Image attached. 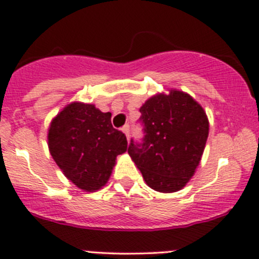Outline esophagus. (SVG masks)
<instances>
[{"label": "esophagus", "mask_w": 259, "mask_h": 259, "mask_svg": "<svg viewBox=\"0 0 259 259\" xmlns=\"http://www.w3.org/2000/svg\"><path fill=\"white\" fill-rule=\"evenodd\" d=\"M122 132H123L124 135H126L127 140H128V138H130V126H128V124H126V126L122 127Z\"/></svg>", "instance_id": "1"}]
</instances>
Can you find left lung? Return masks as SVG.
I'll use <instances>...</instances> for the list:
<instances>
[{
	"instance_id": "8db88e82",
	"label": "left lung",
	"mask_w": 259,
	"mask_h": 259,
	"mask_svg": "<svg viewBox=\"0 0 259 259\" xmlns=\"http://www.w3.org/2000/svg\"><path fill=\"white\" fill-rule=\"evenodd\" d=\"M140 112L144 138L142 143L131 141L130 157L153 190L179 191L201 160L208 137L206 112L179 90L149 97Z\"/></svg>"
}]
</instances>
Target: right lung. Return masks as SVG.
Returning a JSON list of instances; mask_svg holds the SVG:
<instances>
[{
	"label": "right lung",
	"instance_id": "1",
	"mask_svg": "<svg viewBox=\"0 0 259 259\" xmlns=\"http://www.w3.org/2000/svg\"><path fill=\"white\" fill-rule=\"evenodd\" d=\"M48 147L63 174L84 191L106 185L116 158L127 151L126 136L115 130L111 113L75 101L52 119Z\"/></svg>",
	"mask_w": 259,
	"mask_h": 259
}]
</instances>
